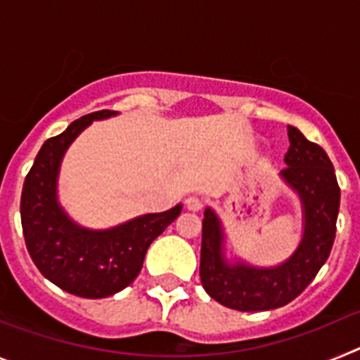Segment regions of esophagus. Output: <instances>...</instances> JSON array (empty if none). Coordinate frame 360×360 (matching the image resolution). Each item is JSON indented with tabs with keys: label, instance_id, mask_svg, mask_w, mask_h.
<instances>
[{
	"label": "esophagus",
	"instance_id": "1",
	"mask_svg": "<svg viewBox=\"0 0 360 360\" xmlns=\"http://www.w3.org/2000/svg\"><path fill=\"white\" fill-rule=\"evenodd\" d=\"M186 207L189 209V211H200V209L203 207V200L198 198V196H189V198L186 200Z\"/></svg>",
	"mask_w": 360,
	"mask_h": 360
}]
</instances>
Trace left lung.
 Wrapping results in <instances>:
<instances>
[{
  "label": "left lung",
  "instance_id": "1",
  "mask_svg": "<svg viewBox=\"0 0 360 360\" xmlns=\"http://www.w3.org/2000/svg\"><path fill=\"white\" fill-rule=\"evenodd\" d=\"M287 167L281 178L299 195L303 207V238L287 262L276 266L227 263L224 256V227L211 207L202 221L200 279L214 301L240 311L274 310L294 301L314 281L326 263L335 240L341 189L328 155L288 126Z\"/></svg>",
  "mask_w": 360,
  "mask_h": 360
}]
</instances>
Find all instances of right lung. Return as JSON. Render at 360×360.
Wrapping results in <instances>:
<instances>
[{
    "mask_svg": "<svg viewBox=\"0 0 360 360\" xmlns=\"http://www.w3.org/2000/svg\"><path fill=\"white\" fill-rule=\"evenodd\" d=\"M113 115L117 111H95L44 142L21 193V225L32 262L49 281L79 297H108L135 281L149 245L182 212V205H174L106 231H91L63 211L57 176L66 149L94 120Z\"/></svg>",
    "mask_w": 360,
    "mask_h": 360,
    "instance_id": "obj_1",
    "label": "right lung"
}]
</instances>
